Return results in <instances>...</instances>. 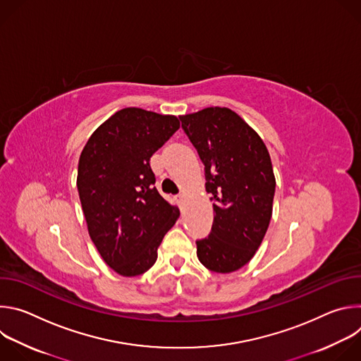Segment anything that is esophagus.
I'll list each match as a JSON object with an SVG mask.
<instances>
[{"label": "esophagus", "mask_w": 361, "mask_h": 361, "mask_svg": "<svg viewBox=\"0 0 361 361\" xmlns=\"http://www.w3.org/2000/svg\"><path fill=\"white\" fill-rule=\"evenodd\" d=\"M176 200H177V202H178L180 205H183L184 201H185V195H184V194H180V195L176 197Z\"/></svg>", "instance_id": "obj_1"}]
</instances>
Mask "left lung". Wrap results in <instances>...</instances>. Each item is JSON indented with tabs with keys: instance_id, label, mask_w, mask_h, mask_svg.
Returning <instances> with one entry per match:
<instances>
[{
	"instance_id": "obj_1",
	"label": "left lung",
	"mask_w": 361,
	"mask_h": 361,
	"mask_svg": "<svg viewBox=\"0 0 361 361\" xmlns=\"http://www.w3.org/2000/svg\"><path fill=\"white\" fill-rule=\"evenodd\" d=\"M180 120L204 164L214 210L212 233L195 241L197 257L212 271L233 273L252 259L271 220L276 178L269 149L230 109L209 107Z\"/></svg>"
}]
</instances>
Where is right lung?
Returning a JSON list of instances; mask_svg holds the SVG:
<instances>
[{"label":"right lung","instance_id":"right-lung-1","mask_svg":"<svg viewBox=\"0 0 361 361\" xmlns=\"http://www.w3.org/2000/svg\"><path fill=\"white\" fill-rule=\"evenodd\" d=\"M178 128L176 116L128 107L102 123L81 151L77 188L88 234L102 260L124 277L152 267L180 216L154 187L149 167Z\"/></svg>","mask_w":361,"mask_h":361}]
</instances>
